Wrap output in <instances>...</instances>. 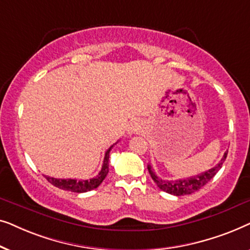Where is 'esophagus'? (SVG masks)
<instances>
[{
	"label": "esophagus",
	"instance_id": "1",
	"mask_svg": "<svg viewBox=\"0 0 250 250\" xmlns=\"http://www.w3.org/2000/svg\"><path fill=\"white\" fill-rule=\"evenodd\" d=\"M140 129H141V126H140L138 123H133V124H131V126L128 127V133L129 134H134V133L139 132Z\"/></svg>",
	"mask_w": 250,
	"mask_h": 250
}]
</instances>
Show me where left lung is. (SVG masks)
I'll return each mask as SVG.
<instances>
[{
  "mask_svg": "<svg viewBox=\"0 0 250 250\" xmlns=\"http://www.w3.org/2000/svg\"><path fill=\"white\" fill-rule=\"evenodd\" d=\"M227 155H228V151L224 153L223 158L221 159V162L218 163L216 166L213 167V168L208 169L204 173L198 174V175L190 176L182 180H175V181L162 180L160 177L156 175L150 165H148V170L150 175L152 177V180L155 181L157 187H158L160 190L165 191L167 193L174 194V196H184V194H191L196 192V191L201 189L205 184L209 182V181L216 175L218 170L221 169L222 165H223L225 159H227Z\"/></svg>",
  "mask_w": 250,
  "mask_h": 250,
  "instance_id": "left-lung-1",
  "label": "left lung"
}]
</instances>
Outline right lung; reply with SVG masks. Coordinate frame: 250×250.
<instances>
[{
    "label": "right lung",
    "mask_w": 250,
    "mask_h": 250,
    "mask_svg": "<svg viewBox=\"0 0 250 250\" xmlns=\"http://www.w3.org/2000/svg\"><path fill=\"white\" fill-rule=\"evenodd\" d=\"M112 146H111L110 148L105 151L104 165H102L100 173H99L95 177H93V179L91 180L54 179V177H51V176H45V179L49 181L51 184H53L54 187L66 191H71V192L82 193V192H87V191H91L93 189H97V188L102 183V181L105 179V176H107V174L109 172V152H110Z\"/></svg>",
    "instance_id": "right-lung-1"
}]
</instances>
